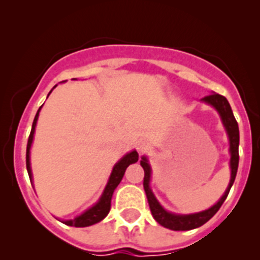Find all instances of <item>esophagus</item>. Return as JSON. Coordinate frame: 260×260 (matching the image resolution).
<instances>
[{"instance_id": "34e87169", "label": "esophagus", "mask_w": 260, "mask_h": 260, "mask_svg": "<svg viewBox=\"0 0 260 260\" xmlns=\"http://www.w3.org/2000/svg\"><path fill=\"white\" fill-rule=\"evenodd\" d=\"M147 148H148V145H147L146 141H140V142L137 143L138 153H143V152H146Z\"/></svg>"}]
</instances>
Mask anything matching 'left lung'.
I'll return each instance as SVG.
<instances>
[{
	"label": "left lung",
	"instance_id": "1",
	"mask_svg": "<svg viewBox=\"0 0 260 260\" xmlns=\"http://www.w3.org/2000/svg\"><path fill=\"white\" fill-rule=\"evenodd\" d=\"M201 102L208 106H211L215 111L217 112L220 115V119H221L222 125H224L225 131H226L228 140H229V153H230V181L229 185H228L226 190L222 193L221 198L217 200L216 204L211 206V208L206 209L200 212H193V214H175V212L167 211L161 204L158 203V200L156 199L154 193L152 192V188L149 186L151 183V175H152V169L151 165H149L148 158L147 156H142L141 159V166L145 170V179H143V187H145L147 200H148L149 209H151L152 216L154 217L157 222L162 226L167 228V229L171 230H191L196 229V228L201 226V225L205 224L206 221L211 219L217 210L220 209V206L222 205V203L225 201V199L228 198V193H229L230 188H232L233 183H234L235 176H237L238 171V165H239V127H238V123L235 120L234 114H233L232 107H230L229 102L225 96L220 95V94L211 93L209 95L204 96L201 99Z\"/></svg>",
	"mask_w": 260,
	"mask_h": 260
}]
</instances>
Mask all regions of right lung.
<instances>
[{
    "mask_svg": "<svg viewBox=\"0 0 260 260\" xmlns=\"http://www.w3.org/2000/svg\"><path fill=\"white\" fill-rule=\"evenodd\" d=\"M54 88H56V85H55ZM52 89L50 90V93L52 91ZM50 93L48 94V96L50 95ZM41 108H43V106L39 108L38 113L35 115V119H34V123H32V128H31L30 137H28V141H27V147H26V169H27V174H28V177H30L31 183H32V171H31V164H30V149H31V146H32L34 133H35L36 123H38L39 113H40ZM137 161H138V153L136 149H133V151L128 152L127 154H124V156H123L122 158H120L119 161H118L113 166V170H112L111 176H109L108 179V182H107L106 187H104L99 200L96 201L93 206H90V208L86 209L85 211L81 212L80 215L75 216L74 219L60 220V221L65 225H69V226H75V228L90 226V225H94L96 224V222L102 221V220L108 215L109 210H111L112 196H113V192L115 188H117V186L119 185V182L122 181L125 170H127V167L129 166V165L136 164Z\"/></svg>",
    "mask_w": 260,
    "mask_h": 260,
    "instance_id": "1",
    "label": "right lung"
}]
</instances>
